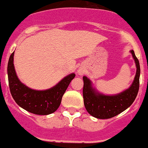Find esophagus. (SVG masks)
Returning <instances> with one entry per match:
<instances>
[{
    "label": "esophagus",
    "mask_w": 148,
    "mask_h": 148,
    "mask_svg": "<svg viewBox=\"0 0 148 148\" xmlns=\"http://www.w3.org/2000/svg\"><path fill=\"white\" fill-rule=\"evenodd\" d=\"M77 72H78V74H80V75H82V74H84V70L79 69L78 71H77Z\"/></svg>",
    "instance_id": "1"
}]
</instances>
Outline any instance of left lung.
I'll return each instance as SVG.
<instances>
[{"label": "left lung", "mask_w": 148, "mask_h": 148, "mask_svg": "<svg viewBox=\"0 0 148 148\" xmlns=\"http://www.w3.org/2000/svg\"><path fill=\"white\" fill-rule=\"evenodd\" d=\"M136 64L137 71L131 85L123 92L116 95H105L99 92L92 85V81L86 76L83 77V98L85 109L89 114L97 119H109L117 116L129 108L134 101L139 91L140 68L139 60L134 50H130Z\"/></svg>", "instance_id": "1"}]
</instances>
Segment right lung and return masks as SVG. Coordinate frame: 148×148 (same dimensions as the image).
Returning <instances> with one entry per match:
<instances>
[{
  "instance_id": "right-lung-1",
  "label": "right lung",
  "mask_w": 148,
  "mask_h": 148,
  "mask_svg": "<svg viewBox=\"0 0 148 148\" xmlns=\"http://www.w3.org/2000/svg\"><path fill=\"white\" fill-rule=\"evenodd\" d=\"M13 52L8 64V76L10 92L17 104L26 111L36 115H49L56 111L61 103L66 92L75 74L64 77L55 86L46 90H35L24 84L17 76L14 66Z\"/></svg>"
}]
</instances>
